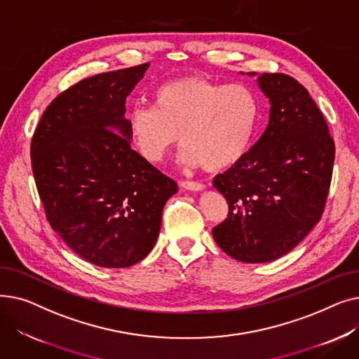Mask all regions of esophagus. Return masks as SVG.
Wrapping results in <instances>:
<instances>
[{
    "label": "esophagus",
    "mask_w": 359,
    "mask_h": 359,
    "mask_svg": "<svg viewBox=\"0 0 359 359\" xmlns=\"http://www.w3.org/2000/svg\"><path fill=\"white\" fill-rule=\"evenodd\" d=\"M180 186L186 191H192V192H201L205 189V186L199 182H180Z\"/></svg>",
    "instance_id": "34e87169"
}]
</instances>
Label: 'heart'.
<instances>
[{
  "instance_id": "1",
  "label": "heart",
  "mask_w": 359,
  "mask_h": 359,
  "mask_svg": "<svg viewBox=\"0 0 359 359\" xmlns=\"http://www.w3.org/2000/svg\"><path fill=\"white\" fill-rule=\"evenodd\" d=\"M151 100L153 107L128 115L129 137L145 161L160 163L182 141L186 165L218 173L248 153L259 116L250 87L187 75L161 84Z\"/></svg>"
}]
</instances>
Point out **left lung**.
Masks as SVG:
<instances>
[{
	"label": "left lung",
	"mask_w": 359,
	"mask_h": 359,
	"mask_svg": "<svg viewBox=\"0 0 359 359\" xmlns=\"http://www.w3.org/2000/svg\"><path fill=\"white\" fill-rule=\"evenodd\" d=\"M248 75L257 77L269 99V122L244 157L215 176L229 217L212 236L233 259L263 263L291 252L322 218L334 142L323 113L297 80L285 74Z\"/></svg>",
	"instance_id": "obj_1"
}]
</instances>
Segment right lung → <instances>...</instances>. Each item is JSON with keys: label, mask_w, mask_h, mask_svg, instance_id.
I'll return each instance as SVG.
<instances>
[{"label": "right lung", "mask_w": 359, "mask_h": 359, "mask_svg": "<svg viewBox=\"0 0 359 359\" xmlns=\"http://www.w3.org/2000/svg\"><path fill=\"white\" fill-rule=\"evenodd\" d=\"M149 64L93 75L61 93L32 140L46 218L67 246L100 268H129L153 248L175 180L130 148L126 97Z\"/></svg>", "instance_id": "right-lung-1"}]
</instances>
